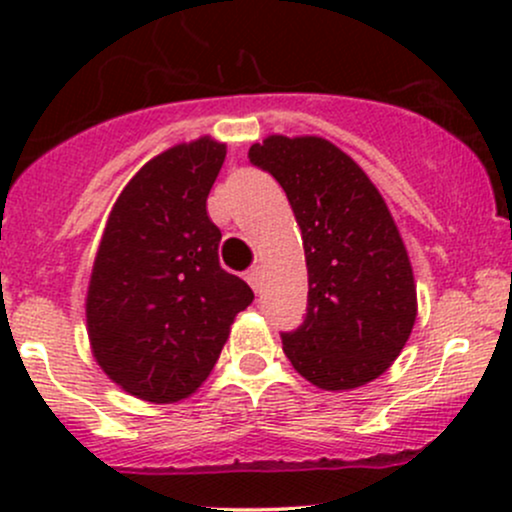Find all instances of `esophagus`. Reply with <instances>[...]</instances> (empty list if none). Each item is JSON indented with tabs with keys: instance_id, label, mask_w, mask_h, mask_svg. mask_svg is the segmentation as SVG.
<instances>
[{
	"instance_id": "1",
	"label": "esophagus",
	"mask_w": 512,
	"mask_h": 512,
	"mask_svg": "<svg viewBox=\"0 0 512 512\" xmlns=\"http://www.w3.org/2000/svg\"><path fill=\"white\" fill-rule=\"evenodd\" d=\"M245 279H248V284L252 286V289H255V293H260L262 291V267H260V264H257V267L248 269Z\"/></svg>"
}]
</instances>
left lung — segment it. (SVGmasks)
I'll list each match as a JSON object with an SVG mask.
<instances>
[{
    "label": "left lung",
    "mask_w": 512,
    "mask_h": 512,
    "mask_svg": "<svg viewBox=\"0 0 512 512\" xmlns=\"http://www.w3.org/2000/svg\"><path fill=\"white\" fill-rule=\"evenodd\" d=\"M252 166L284 187L308 267L303 325L281 332L284 354L322 390L383 375L416 320V286L395 219L351 156L322 137L272 134L250 146Z\"/></svg>",
    "instance_id": "8db88e82"
}]
</instances>
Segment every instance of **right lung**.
Returning <instances> with one entry per match:
<instances>
[{"label":"right lung","instance_id":"right-lung-1","mask_svg":"<svg viewBox=\"0 0 512 512\" xmlns=\"http://www.w3.org/2000/svg\"><path fill=\"white\" fill-rule=\"evenodd\" d=\"M226 144L202 137L151 158L117 197L86 296L93 356L146 402L185 399L207 380L233 320L255 298L219 264L207 214Z\"/></svg>","mask_w":512,"mask_h":512}]
</instances>
